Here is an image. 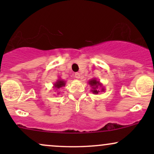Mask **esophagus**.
I'll return each mask as SVG.
<instances>
[{
    "label": "esophagus",
    "mask_w": 154,
    "mask_h": 154,
    "mask_svg": "<svg viewBox=\"0 0 154 154\" xmlns=\"http://www.w3.org/2000/svg\"><path fill=\"white\" fill-rule=\"evenodd\" d=\"M75 77L76 79H79V78H80V74L78 73V72H77V73H75Z\"/></svg>",
    "instance_id": "34e87169"
}]
</instances>
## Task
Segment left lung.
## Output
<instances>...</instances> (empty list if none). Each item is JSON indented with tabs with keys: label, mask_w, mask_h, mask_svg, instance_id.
<instances>
[{
	"label": "left lung",
	"mask_w": 154,
	"mask_h": 154,
	"mask_svg": "<svg viewBox=\"0 0 154 154\" xmlns=\"http://www.w3.org/2000/svg\"><path fill=\"white\" fill-rule=\"evenodd\" d=\"M89 85L92 87V90L91 91L93 92V93H94V94H98V93L100 91L98 88L99 87H101V84L99 82V81L97 80L96 79H92L91 80L89 81ZM105 90H104L103 88H101V91H104Z\"/></svg>",
	"instance_id": "8db88e82"
}]
</instances>
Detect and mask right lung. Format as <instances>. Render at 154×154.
<instances>
[{
  "instance_id": "add662e5",
  "label": "right lung",
  "mask_w": 154,
  "mask_h": 154,
  "mask_svg": "<svg viewBox=\"0 0 154 154\" xmlns=\"http://www.w3.org/2000/svg\"><path fill=\"white\" fill-rule=\"evenodd\" d=\"M65 85H66V82H65L64 80H63V79H59L57 80V82H55L54 84V88H56V90H59V88H62V87H64Z\"/></svg>"
}]
</instances>
